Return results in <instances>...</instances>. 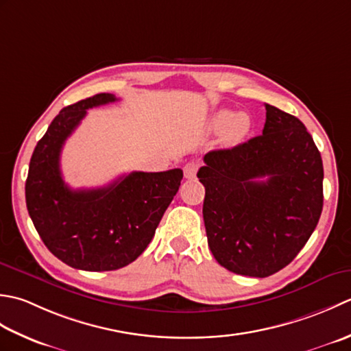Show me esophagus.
<instances>
[{
    "instance_id": "esophagus-1",
    "label": "esophagus",
    "mask_w": 351,
    "mask_h": 351,
    "mask_svg": "<svg viewBox=\"0 0 351 351\" xmlns=\"http://www.w3.org/2000/svg\"><path fill=\"white\" fill-rule=\"evenodd\" d=\"M198 168H199V163H197V162H188V163H186V165L183 167L184 177L189 178V180H191V178H195Z\"/></svg>"
}]
</instances>
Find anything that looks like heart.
<instances>
[{"instance_id": "b5f03b06", "label": "heart", "mask_w": 351, "mask_h": 351, "mask_svg": "<svg viewBox=\"0 0 351 351\" xmlns=\"http://www.w3.org/2000/svg\"><path fill=\"white\" fill-rule=\"evenodd\" d=\"M210 125L217 132L224 130V142L227 145H236L244 141L252 130V119L244 112L234 113L224 109L212 117Z\"/></svg>"}]
</instances>
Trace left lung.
Masks as SVG:
<instances>
[{"label": "left lung", "instance_id": "1", "mask_svg": "<svg viewBox=\"0 0 351 351\" xmlns=\"http://www.w3.org/2000/svg\"><path fill=\"white\" fill-rule=\"evenodd\" d=\"M265 109L261 136L207 153L197 174L213 257L250 277H268L294 261L323 210V160L312 136L298 118Z\"/></svg>", "mask_w": 351, "mask_h": 351}]
</instances>
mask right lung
Returning a JSON list of instances; mask_svg holds the SVG:
<instances>
[{
	"label": "right lung",
	"instance_id": "obj_1",
	"mask_svg": "<svg viewBox=\"0 0 351 351\" xmlns=\"http://www.w3.org/2000/svg\"><path fill=\"white\" fill-rule=\"evenodd\" d=\"M97 94L59 112L36 145L25 203L40 239L57 259L83 271H113L138 259L177 194L182 169L134 171L104 188L71 189L63 182V144L88 109L117 101Z\"/></svg>",
	"mask_w": 351,
	"mask_h": 351
}]
</instances>
